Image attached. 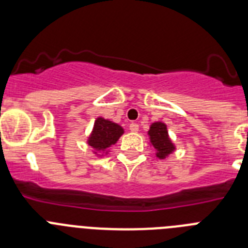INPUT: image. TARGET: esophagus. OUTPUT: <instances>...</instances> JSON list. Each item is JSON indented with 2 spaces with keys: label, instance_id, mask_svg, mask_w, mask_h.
Segmentation results:
<instances>
[{
  "label": "esophagus",
  "instance_id": "obj_1",
  "mask_svg": "<svg viewBox=\"0 0 248 248\" xmlns=\"http://www.w3.org/2000/svg\"><path fill=\"white\" fill-rule=\"evenodd\" d=\"M129 129H130V131H133V133H137V131H139V124H137V123H131L130 125H129Z\"/></svg>",
  "mask_w": 248,
  "mask_h": 248
}]
</instances>
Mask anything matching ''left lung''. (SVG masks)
Wrapping results in <instances>:
<instances>
[{"label": "left lung", "instance_id": "left-lung-1", "mask_svg": "<svg viewBox=\"0 0 248 248\" xmlns=\"http://www.w3.org/2000/svg\"><path fill=\"white\" fill-rule=\"evenodd\" d=\"M149 143L150 146L155 149V156L157 159H165L169 155L172 154L176 149L172 140L169 137L168 126L163 122H155L150 125L148 131Z\"/></svg>", "mask_w": 248, "mask_h": 248}]
</instances>
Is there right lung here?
I'll use <instances>...</instances> for the list:
<instances>
[{"label": "right lung", "mask_w": 248, "mask_h": 248, "mask_svg": "<svg viewBox=\"0 0 248 248\" xmlns=\"http://www.w3.org/2000/svg\"><path fill=\"white\" fill-rule=\"evenodd\" d=\"M124 134V129L117 123L103 117H98L94 122L91 135L87 139L88 145L93 149V154L102 157L109 154V149L117 144L119 138Z\"/></svg>", "instance_id": "obj_1"}]
</instances>
